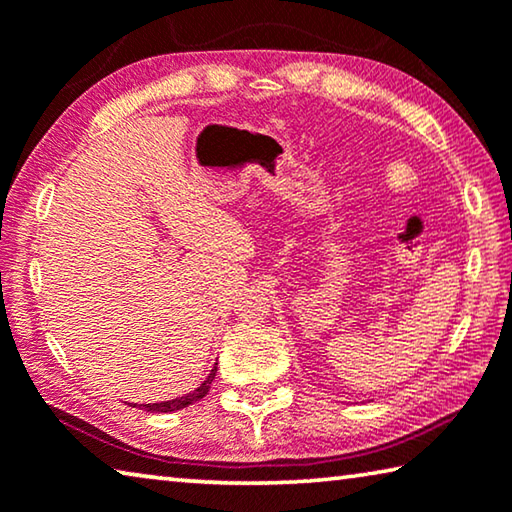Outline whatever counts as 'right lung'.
Returning a JSON list of instances; mask_svg holds the SVG:
<instances>
[{"label": "right lung", "mask_w": 512, "mask_h": 512, "mask_svg": "<svg viewBox=\"0 0 512 512\" xmlns=\"http://www.w3.org/2000/svg\"><path fill=\"white\" fill-rule=\"evenodd\" d=\"M214 376H216V367L212 369V373H209L205 383H202L198 389H193L191 394L180 396V399H173V401H164V403H145V405H139V408H141V410H148V412H175V410H182V408H186V405L200 401L202 396H205V394L209 392V387H212ZM134 408H136V405H134Z\"/></svg>", "instance_id": "right-lung-1"}]
</instances>
